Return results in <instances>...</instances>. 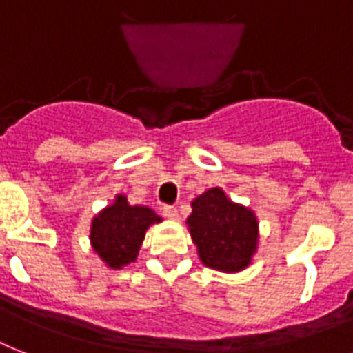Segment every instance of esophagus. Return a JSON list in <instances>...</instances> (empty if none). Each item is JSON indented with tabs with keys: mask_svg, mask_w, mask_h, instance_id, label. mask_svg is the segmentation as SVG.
I'll list each match as a JSON object with an SVG mask.
<instances>
[{
	"mask_svg": "<svg viewBox=\"0 0 353 353\" xmlns=\"http://www.w3.org/2000/svg\"><path fill=\"white\" fill-rule=\"evenodd\" d=\"M163 214H165V218H168V220H179V210H177L174 205H165V207H163Z\"/></svg>",
	"mask_w": 353,
	"mask_h": 353,
	"instance_id": "1",
	"label": "esophagus"
}]
</instances>
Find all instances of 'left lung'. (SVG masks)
Wrapping results in <instances>:
<instances>
[{"label":"left lung","instance_id":"8db88e82","mask_svg":"<svg viewBox=\"0 0 353 353\" xmlns=\"http://www.w3.org/2000/svg\"><path fill=\"white\" fill-rule=\"evenodd\" d=\"M199 260L207 268L238 273L258 247V220L251 209L234 203L220 187L209 188L192 201L187 220Z\"/></svg>","mask_w":353,"mask_h":353}]
</instances>
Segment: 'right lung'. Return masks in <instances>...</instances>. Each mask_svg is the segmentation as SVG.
<instances>
[{
    "label": "right lung",
    "mask_w": 353,
    "mask_h": 353,
    "mask_svg": "<svg viewBox=\"0 0 353 353\" xmlns=\"http://www.w3.org/2000/svg\"><path fill=\"white\" fill-rule=\"evenodd\" d=\"M159 221L161 216L152 209L130 205L126 196L117 194L115 201L91 221V247L108 268L122 269L135 262L148 227Z\"/></svg>",
    "instance_id": "1"
}]
</instances>
